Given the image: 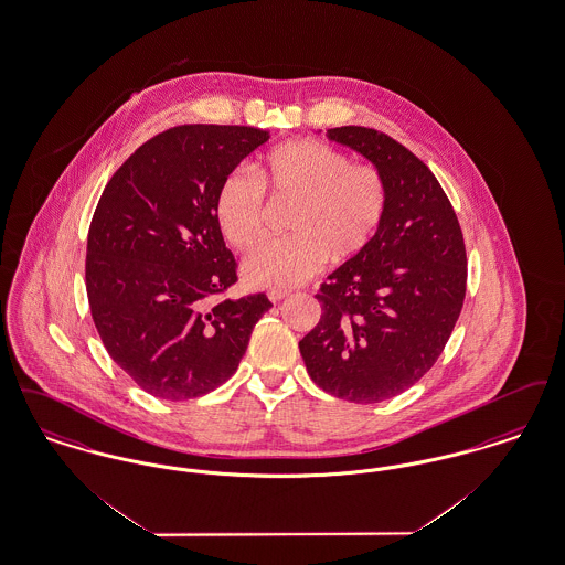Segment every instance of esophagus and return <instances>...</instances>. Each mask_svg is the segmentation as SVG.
Instances as JSON below:
<instances>
[{
  "label": "esophagus",
  "mask_w": 565,
  "mask_h": 565,
  "mask_svg": "<svg viewBox=\"0 0 565 565\" xmlns=\"http://www.w3.org/2000/svg\"><path fill=\"white\" fill-rule=\"evenodd\" d=\"M288 295H290L288 290H270L269 300L270 302H279V300H284Z\"/></svg>",
  "instance_id": "1"
}]
</instances>
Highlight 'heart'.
<instances>
[{"mask_svg":"<svg viewBox=\"0 0 565 565\" xmlns=\"http://www.w3.org/2000/svg\"><path fill=\"white\" fill-rule=\"evenodd\" d=\"M265 190L296 207L286 224L290 237L243 260L252 288L286 290L313 277L328 256L334 263L362 256L387 212V184L375 164L351 162L318 139H292L252 164V173H231L217 190L215 224L235 249L247 252L265 237Z\"/></svg>","mask_w":565,"mask_h":565,"instance_id":"obj_1","label":"heart"}]
</instances>
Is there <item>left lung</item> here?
Masks as SVG:
<instances>
[{
  "label": "left lung",
  "mask_w": 565,
  "mask_h": 565,
  "mask_svg": "<svg viewBox=\"0 0 565 565\" xmlns=\"http://www.w3.org/2000/svg\"><path fill=\"white\" fill-rule=\"evenodd\" d=\"M326 135L381 171L387 212L371 247L323 281L322 318L298 350L323 392L381 403L417 383L445 350L466 296V245L445 190L403 143L366 127Z\"/></svg>",
  "instance_id": "obj_1"
}]
</instances>
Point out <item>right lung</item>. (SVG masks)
<instances>
[{
	"mask_svg": "<svg viewBox=\"0 0 565 565\" xmlns=\"http://www.w3.org/2000/svg\"><path fill=\"white\" fill-rule=\"evenodd\" d=\"M269 131L182 125L139 146L104 190L88 228L86 295L109 358L162 401L199 398L233 375L265 295L215 298L237 263L215 194Z\"/></svg>",
	"mask_w": 565,
	"mask_h": 565,
	"instance_id": "obj_1",
	"label": "right lung"
}]
</instances>
